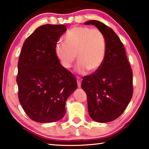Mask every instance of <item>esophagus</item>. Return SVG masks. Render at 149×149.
<instances>
[{
    "mask_svg": "<svg viewBox=\"0 0 149 149\" xmlns=\"http://www.w3.org/2000/svg\"><path fill=\"white\" fill-rule=\"evenodd\" d=\"M77 86L79 88L81 87V79L80 77H77Z\"/></svg>",
    "mask_w": 149,
    "mask_h": 149,
    "instance_id": "esophagus-1",
    "label": "esophagus"
}]
</instances>
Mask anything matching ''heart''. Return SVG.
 Instances as JSON below:
<instances>
[{"instance_id":"obj_1","label":"heart","mask_w":149,"mask_h":149,"mask_svg":"<svg viewBox=\"0 0 149 149\" xmlns=\"http://www.w3.org/2000/svg\"><path fill=\"white\" fill-rule=\"evenodd\" d=\"M64 41L58 42L54 47L56 56L64 68H70L76 56L79 62L75 70L80 74L87 70L97 71L104 62L107 43L100 30L89 27H73L65 35Z\"/></svg>"}]
</instances>
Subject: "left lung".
Wrapping results in <instances>:
<instances>
[{
    "label": "left lung",
    "mask_w": 149,
    "mask_h": 149,
    "mask_svg": "<svg viewBox=\"0 0 149 149\" xmlns=\"http://www.w3.org/2000/svg\"><path fill=\"white\" fill-rule=\"evenodd\" d=\"M84 24L93 25L102 32L107 53L100 68L83 77L81 88L87 96L90 117L97 122H110L120 116L132 99V70L123 43L110 27L97 20Z\"/></svg>",
    "instance_id": "8db88e82"
}]
</instances>
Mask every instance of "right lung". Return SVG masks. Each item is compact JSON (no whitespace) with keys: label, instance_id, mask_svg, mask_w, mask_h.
<instances>
[{"label":"right lung","instance_id":"add662e5","mask_svg":"<svg viewBox=\"0 0 149 149\" xmlns=\"http://www.w3.org/2000/svg\"><path fill=\"white\" fill-rule=\"evenodd\" d=\"M65 31L64 25H43L22 47L17 64L18 97L27 115L35 122L62 119L68 98L77 88L75 76L62 67L54 52L58 40Z\"/></svg>","mask_w":149,"mask_h":149}]
</instances>
